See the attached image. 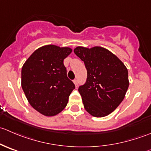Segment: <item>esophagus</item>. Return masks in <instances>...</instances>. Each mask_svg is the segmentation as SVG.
I'll use <instances>...</instances> for the list:
<instances>
[{
    "mask_svg": "<svg viewBox=\"0 0 151 151\" xmlns=\"http://www.w3.org/2000/svg\"><path fill=\"white\" fill-rule=\"evenodd\" d=\"M73 82H74V85H75L76 87L78 86V81H77V80H74V81Z\"/></svg>",
    "mask_w": 151,
    "mask_h": 151,
    "instance_id": "obj_1",
    "label": "esophagus"
}]
</instances>
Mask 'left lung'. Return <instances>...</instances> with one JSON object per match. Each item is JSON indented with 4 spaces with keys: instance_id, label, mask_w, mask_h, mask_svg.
Returning a JSON list of instances; mask_svg holds the SVG:
<instances>
[{
    "instance_id": "left-lung-1",
    "label": "left lung",
    "mask_w": 151,
    "mask_h": 151,
    "mask_svg": "<svg viewBox=\"0 0 151 151\" xmlns=\"http://www.w3.org/2000/svg\"><path fill=\"white\" fill-rule=\"evenodd\" d=\"M74 53L84 61L87 80L79 87L85 110L96 118L113 112L129 85L128 70L116 55L101 47H77Z\"/></svg>"
}]
</instances>
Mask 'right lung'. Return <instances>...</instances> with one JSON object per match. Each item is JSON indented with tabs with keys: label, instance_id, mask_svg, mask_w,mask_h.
Here are the masks:
<instances>
[{
	"label": "right lung",
	"instance_id": "add662e5",
	"mask_svg": "<svg viewBox=\"0 0 151 151\" xmlns=\"http://www.w3.org/2000/svg\"><path fill=\"white\" fill-rule=\"evenodd\" d=\"M72 50L45 45L37 49L22 68L21 85L30 104L45 116H54L66 106L75 88L67 77L63 60Z\"/></svg>",
	"mask_w": 151,
	"mask_h": 151
}]
</instances>
